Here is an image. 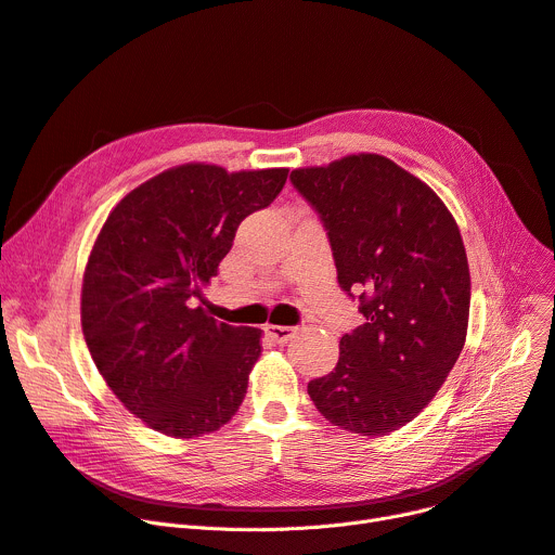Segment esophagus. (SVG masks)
<instances>
[{"mask_svg":"<svg viewBox=\"0 0 555 555\" xmlns=\"http://www.w3.org/2000/svg\"><path fill=\"white\" fill-rule=\"evenodd\" d=\"M264 334H267L269 338H273L275 343H286L288 338H293V334H296V330H293V327H284V324H267Z\"/></svg>","mask_w":555,"mask_h":555,"instance_id":"1","label":"esophagus"}]
</instances>
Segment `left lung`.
<instances>
[{
	"label": "left lung",
	"mask_w": 555,
	"mask_h": 555,
	"mask_svg": "<svg viewBox=\"0 0 555 555\" xmlns=\"http://www.w3.org/2000/svg\"><path fill=\"white\" fill-rule=\"evenodd\" d=\"M327 231L338 284L365 322L340 338L334 372L309 380L318 412L380 437L426 408L466 343L470 273L457 221L395 160L351 154L293 170Z\"/></svg>",
	"instance_id": "1"
}]
</instances>
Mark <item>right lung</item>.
Here are the masks:
<instances>
[{
  "instance_id": "1",
  "label": "right lung",
  "mask_w": 555,
  "mask_h": 555,
  "mask_svg": "<svg viewBox=\"0 0 555 555\" xmlns=\"http://www.w3.org/2000/svg\"><path fill=\"white\" fill-rule=\"evenodd\" d=\"M286 175L185 163L109 212L85 269L82 334L112 392L150 428L192 439L240 410L262 332L217 322L194 300Z\"/></svg>"
}]
</instances>
